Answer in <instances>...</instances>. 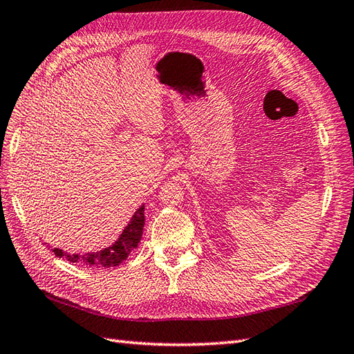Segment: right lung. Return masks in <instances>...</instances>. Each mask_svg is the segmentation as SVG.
I'll list each match as a JSON object with an SVG mask.
<instances>
[{"instance_id": "add662e5", "label": "right lung", "mask_w": 354, "mask_h": 354, "mask_svg": "<svg viewBox=\"0 0 354 354\" xmlns=\"http://www.w3.org/2000/svg\"><path fill=\"white\" fill-rule=\"evenodd\" d=\"M143 227H145V205L137 208V211L134 212L133 217H131L129 223L125 226V229H123L118 240L111 245H109V248L97 252L83 253V254L68 253L57 248L53 249V252L55 253V257L64 258L66 261L75 262V264H80V266L104 267V268L116 267L122 264V262L129 257V253L137 248L140 240H142Z\"/></svg>"}]
</instances>
